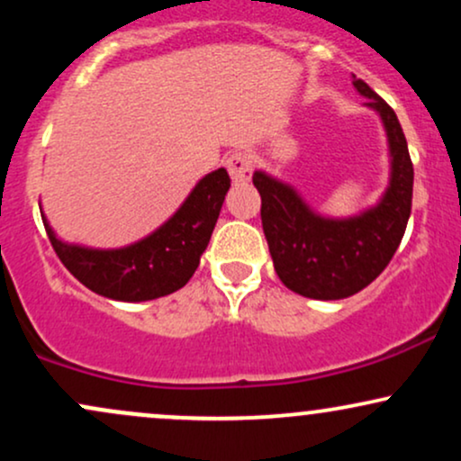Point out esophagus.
<instances>
[{"mask_svg":"<svg viewBox=\"0 0 461 461\" xmlns=\"http://www.w3.org/2000/svg\"><path fill=\"white\" fill-rule=\"evenodd\" d=\"M227 171L236 184H245L251 179L253 156L249 151H236L227 158Z\"/></svg>","mask_w":461,"mask_h":461,"instance_id":"1","label":"esophagus"}]
</instances>
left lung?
<instances>
[{
  "instance_id": "8db88e82",
  "label": "left lung",
  "mask_w": 461,
  "mask_h": 461,
  "mask_svg": "<svg viewBox=\"0 0 461 461\" xmlns=\"http://www.w3.org/2000/svg\"><path fill=\"white\" fill-rule=\"evenodd\" d=\"M353 86L382 116L388 136L390 184L377 205L348 219H327L293 186L264 171L253 173L275 271L285 288L310 299H347L377 279L399 249L411 212L414 167L399 119L364 79L353 76Z\"/></svg>"
}]
</instances>
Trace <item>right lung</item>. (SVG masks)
Returning <instances> with one entry per match:
<instances>
[{
	"label": "right lung",
	"mask_w": 461,
	"mask_h": 461,
	"mask_svg": "<svg viewBox=\"0 0 461 461\" xmlns=\"http://www.w3.org/2000/svg\"><path fill=\"white\" fill-rule=\"evenodd\" d=\"M230 184L225 168L208 173L167 223L121 249L68 245L54 234L45 214L43 223L56 256L88 290L130 303L151 301L176 293L197 271Z\"/></svg>",
	"instance_id": "right-lung-1"
}]
</instances>
